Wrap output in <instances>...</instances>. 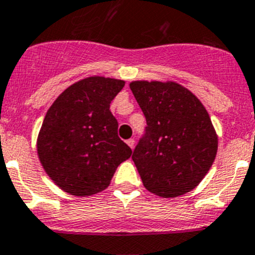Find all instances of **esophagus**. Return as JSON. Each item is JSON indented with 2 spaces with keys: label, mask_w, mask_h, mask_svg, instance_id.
<instances>
[{
  "label": "esophagus",
  "mask_w": 255,
  "mask_h": 255,
  "mask_svg": "<svg viewBox=\"0 0 255 255\" xmlns=\"http://www.w3.org/2000/svg\"><path fill=\"white\" fill-rule=\"evenodd\" d=\"M127 144L133 149V148H134V139H133V138H129V139L127 140Z\"/></svg>",
  "instance_id": "1"
}]
</instances>
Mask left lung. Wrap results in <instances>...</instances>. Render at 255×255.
Masks as SVG:
<instances>
[{"label":"left lung","mask_w":255,"mask_h":255,"mask_svg":"<svg viewBox=\"0 0 255 255\" xmlns=\"http://www.w3.org/2000/svg\"><path fill=\"white\" fill-rule=\"evenodd\" d=\"M129 87L147 121L132 155L143 185L163 198L188 193L216 159L218 137L208 112L175 82L134 81Z\"/></svg>","instance_id":"1"}]
</instances>
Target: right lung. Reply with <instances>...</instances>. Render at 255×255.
I'll use <instances>...</instances> for the list:
<instances>
[{
    "label": "right lung",
    "mask_w": 255,
    "mask_h": 255,
    "mask_svg": "<svg viewBox=\"0 0 255 255\" xmlns=\"http://www.w3.org/2000/svg\"><path fill=\"white\" fill-rule=\"evenodd\" d=\"M125 81L95 76L73 83L47 111L37 138L39 162L66 193L85 197L110 185L132 149L110 111Z\"/></svg>",
    "instance_id": "1"
}]
</instances>
